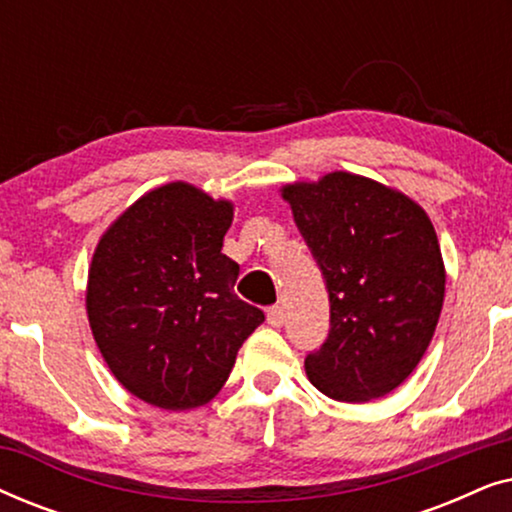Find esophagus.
<instances>
[{"mask_svg": "<svg viewBox=\"0 0 512 512\" xmlns=\"http://www.w3.org/2000/svg\"><path fill=\"white\" fill-rule=\"evenodd\" d=\"M284 321H286V314H284V307L282 305L268 307V324L270 326L279 328V326H284Z\"/></svg>", "mask_w": 512, "mask_h": 512, "instance_id": "1", "label": "esophagus"}]
</instances>
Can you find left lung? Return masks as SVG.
Instances as JSON below:
<instances>
[{"mask_svg":"<svg viewBox=\"0 0 512 512\" xmlns=\"http://www.w3.org/2000/svg\"><path fill=\"white\" fill-rule=\"evenodd\" d=\"M282 195L331 303L328 338L307 354V377L335 401L389 394L415 370L443 310L445 268L429 216L403 193L349 172Z\"/></svg>","mask_w":512,"mask_h":512,"instance_id":"obj_1","label":"left lung"}]
</instances>
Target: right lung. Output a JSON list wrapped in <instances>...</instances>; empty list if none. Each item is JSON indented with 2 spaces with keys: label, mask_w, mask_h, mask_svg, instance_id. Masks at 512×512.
I'll list each match as a JSON object with an SVG mask.
<instances>
[{
  "label": "right lung",
  "mask_w": 512,
  "mask_h": 512,
  "mask_svg": "<svg viewBox=\"0 0 512 512\" xmlns=\"http://www.w3.org/2000/svg\"><path fill=\"white\" fill-rule=\"evenodd\" d=\"M233 205L184 181L139 198L97 244L88 321L130 394L165 410L212 401L265 314L235 293L240 265L221 254Z\"/></svg>",
  "instance_id": "obj_1"
}]
</instances>
